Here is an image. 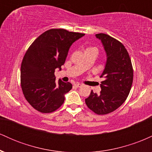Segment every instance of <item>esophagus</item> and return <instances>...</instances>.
<instances>
[{
	"label": "esophagus",
	"instance_id": "esophagus-1",
	"mask_svg": "<svg viewBox=\"0 0 152 152\" xmlns=\"http://www.w3.org/2000/svg\"><path fill=\"white\" fill-rule=\"evenodd\" d=\"M74 85L76 87H78V88H81V87L83 86V84H81V83H76Z\"/></svg>",
	"mask_w": 152,
	"mask_h": 152
}]
</instances>
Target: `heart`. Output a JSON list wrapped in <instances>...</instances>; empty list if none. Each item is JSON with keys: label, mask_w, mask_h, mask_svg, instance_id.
I'll list each match as a JSON object with an SVG mask.
<instances>
[{"label": "heart", "mask_w": 152, "mask_h": 152, "mask_svg": "<svg viewBox=\"0 0 152 152\" xmlns=\"http://www.w3.org/2000/svg\"><path fill=\"white\" fill-rule=\"evenodd\" d=\"M86 50H92V51H94L96 52V53H98V49H97L96 47H88V48H86V50H85V51H86Z\"/></svg>", "instance_id": "1"}]
</instances>
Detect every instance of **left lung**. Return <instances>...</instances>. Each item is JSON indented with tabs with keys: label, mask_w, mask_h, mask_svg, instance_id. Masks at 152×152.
Returning a JSON list of instances; mask_svg holds the SVG:
<instances>
[{
	"label": "left lung",
	"mask_w": 152,
	"mask_h": 152,
	"mask_svg": "<svg viewBox=\"0 0 152 152\" xmlns=\"http://www.w3.org/2000/svg\"><path fill=\"white\" fill-rule=\"evenodd\" d=\"M102 42L106 61L101 78L100 94L91 91L85 99L88 109L99 115L107 114L121 106L129 94L133 82V68L124 46L105 34H96Z\"/></svg>",
	"instance_id": "8db88e82"
}]
</instances>
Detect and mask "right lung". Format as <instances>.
Listing matches in <instances>:
<instances>
[{"mask_svg": "<svg viewBox=\"0 0 152 152\" xmlns=\"http://www.w3.org/2000/svg\"><path fill=\"white\" fill-rule=\"evenodd\" d=\"M85 34L65 29H50L39 36L27 50L20 67L24 96L35 109L50 113L58 109L65 94L72 88L69 82L56 81V69L61 70L71 45Z\"/></svg>", "mask_w": 152, "mask_h": 152, "instance_id": "obj_1", "label": "right lung"}]
</instances>
